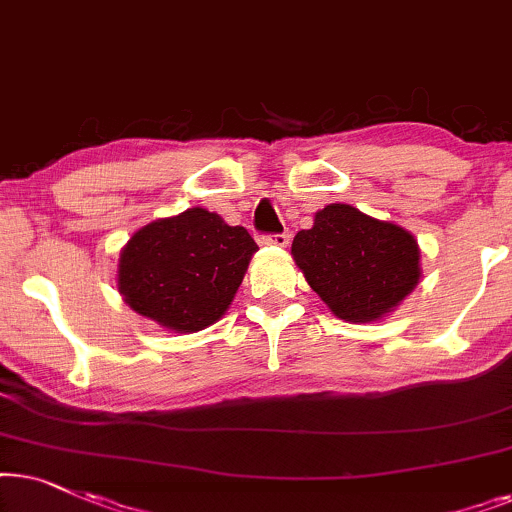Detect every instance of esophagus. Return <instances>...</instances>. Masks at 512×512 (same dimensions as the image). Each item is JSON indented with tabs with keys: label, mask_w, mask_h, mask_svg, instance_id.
<instances>
[{
	"label": "esophagus",
	"mask_w": 512,
	"mask_h": 512,
	"mask_svg": "<svg viewBox=\"0 0 512 512\" xmlns=\"http://www.w3.org/2000/svg\"><path fill=\"white\" fill-rule=\"evenodd\" d=\"M262 245H276V248H288L290 245V234H271L260 238Z\"/></svg>",
	"instance_id": "1"
}]
</instances>
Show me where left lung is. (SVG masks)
<instances>
[{
    "label": "left lung",
    "instance_id": "1",
    "mask_svg": "<svg viewBox=\"0 0 512 512\" xmlns=\"http://www.w3.org/2000/svg\"><path fill=\"white\" fill-rule=\"evenodd\" d=\"M292 260L346 323H372L398 309L421 281L417 238L400 224L330 203L292 241Z\"/></svg>",
    "mask_w": 512,
    "mask_h": 512
}]
</instances>
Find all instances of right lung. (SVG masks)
Segmentation results:
<instances>
[{"label":"right lung","mask_w":512,"mask_h":512,"mask_svg":"<svg viewBox=\"0 0 512 512\" xmlns=\"http://www.w3.org/2000/svg\"><path fill=\"white\" fill-rule=\"evenodd\" d=\"M260 250L243 227L206 208L140 227L119 252L117 288L138 316L192 335L217 323Z\"/></svg>","instance_id":"obj_1"}]
</instances>
